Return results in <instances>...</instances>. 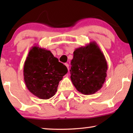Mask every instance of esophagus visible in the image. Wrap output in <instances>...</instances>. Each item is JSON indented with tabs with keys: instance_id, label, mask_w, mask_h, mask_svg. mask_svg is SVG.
<instances>
[{
	"instance_id": "34e87169",
	"label": "esophagus",
	"mask_w": 133,
	"mask_h": 133,
	"mask_svg": "<svg viewBox=\"0 0 133 133\" xmlns=\"http://www.w3.org/2000/svg\"><path fill=\"white\" fill-rule=\"evenodd\" d=\"M65 66H66V67H67V69H69V64L68 63H65Z\"/></svg>"
}]
</instances>
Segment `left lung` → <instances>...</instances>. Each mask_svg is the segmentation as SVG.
I'll list each match as a JSON object with an SVG mask.
<instances>
[{"instance_id": "left-lung-1", "label": "left lung", "mask_w": 133, "mask_h": 133, "mask_svg": "<svg viewBox=\"0 0 133 133\" xmlns=\"http://www.w3.org/2000/svg\"><path fill=\"white\" fill-rule=\"evenodd\" d=\"M71 80L78 91L90 95L102 89L107 77L106 59L96 42L75 49L71 62Z\"/></svg>"}]
</instances>
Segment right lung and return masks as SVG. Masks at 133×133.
<instances>
[{
	"label": "right lung",
	"mask_w": 133,
	"mask_h": 133,
	"mask_svg": "<svg viewBox=\"0 0 133 133\" xmlns=\"http://www.w3.org/2000/svg\"><path fill=\"white\" fill-rule=\"evenodd\" d=\"M67 71L66 66L50 50L36 45L31 48L24 62V80L30 93L46 100L56 94L59 82Z\"/></svg>",
	"instance_id": "add662e5"
}]
</instances>
